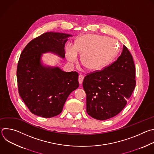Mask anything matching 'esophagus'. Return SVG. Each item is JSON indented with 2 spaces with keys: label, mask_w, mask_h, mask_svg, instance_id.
<instances>
[{
  "label": "esophagus",
  "mask_w": 154,
  "mask_h": 154,
  "mask_svg": "<svg viewBox=\"0 0 154 154\" xmlns=\"http://www.w3.org/2000/svg\"><path fill=\"white\" fill-rule=\"evenodd\" d=\"M83 79H84V76L83 75H82V74L79 75V82L80 84L82 83Z\"/></svg>",
  "instance_id": "1"
}]
</instances>
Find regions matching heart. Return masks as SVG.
Wrapping results in <instances>:
<instances>
[{"instance_id":"obj_1","label":"heart","mask_w":154,"mask_h":154,"mask_svg":"<svg viewBox=\"0 0 154 154\" xmlns=\"http://www.w3.org/2000/svg\"><path fill=\"white\" fill-rule=\"evenodd\" d=\"M118 50L115 39L105 36L87 34L79 37L75 46L69 44L66 55L71 63H75L78 54H81V62L91 70L103 68L114 57Z\"/></svg>"}]
</instances>
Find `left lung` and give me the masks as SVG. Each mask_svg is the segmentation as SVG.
<instances>
[{"mask_svg":"<svg viewBox=\"0 0 154 154\" xmlns=\"http://www.w3.org/2000/svg\"><path fill=\"white\" fill-rule=\"evenodd\" d=\"M135 85L134 60L124 45L116 61L85 77L83 86L86 94L87 113L100 121L115 116L126 105Z\"/></svg>","mask_w":154,"mask_h":154,"instance_id":"left-lung-1","label":"left lung"}]
</instances>
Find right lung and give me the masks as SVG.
I'll return each instance as SVG.
<instances>
[{"mask_svg": "<svg viewBox=\"0 0 154 154\" xmlns=\"http://www.w3.org/2000/svg\"><path fill=\"white\" fill-rule=\"evenodd\" d=\"M72 35L46 32L32 40L22 52L17 64L19 95L34 115L49 118L59 115L69 95L79 86L77 72L44 65L42 54L64 58V46Z\"/></svg>", "mask_w": 154, "mask_h": 154, "instance_id": "add662e5", "label": "right lung"}]
</instances>
